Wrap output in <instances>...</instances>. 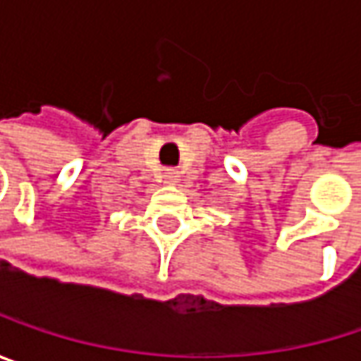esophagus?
Listing matches in <instances>:
<instances>
[{
  "label": "esophagus",
  "mask_w": 361,
  "mask_h": 361,
  "mask_svg": "<svg viewBox=\"0 0 361 361\" xmlns=\"http://www.w3.org/2000/svg\"><path fill=\"white\" fill-rule=\"evenodd\" d=\"M163 178H165V181H167V183H176V181L180 180V173H178L176 169H167Z\"/></svg>",
  "instance_id": "34e87169"
}]
</instances>
